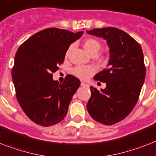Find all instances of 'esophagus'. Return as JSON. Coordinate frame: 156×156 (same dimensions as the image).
Listing matches in <instances>:
<instances>
[{"instance_id":"1","label":"esophagus","mask_w":156,"mask_h":156,"mask_svg":"<svg viewBox=\"0 0 156 156\" xmlns=\"http://www.w3.org/2000/svg\"><path fill=\"white\" fill-rule=\"evenodd\" d=\"M81 86L82 87H89V85L87 84V83H85V82H81Z\"/></svg>"}]
</instances>
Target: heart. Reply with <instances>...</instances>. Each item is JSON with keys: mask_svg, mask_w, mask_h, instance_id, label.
<instances>
[{"mask_svg": "<svg viewBox=\"0 0 156 156\" xmlns=\"http://www.w3.org/2000/svg\"><path fill=\"white\" fill-rule=\"evenodd\" d=\"M83 46L85 49L87 50L90 54L93 55V54H97L98 52L99 51L100 49L102 48V43L98 41V39L93 38V37H89L87 38L83 42ZM72 49V45H69V48L67 49L66 55L68 56L69 52ZM101 60H105L106 56L102 55L100 58ZM72 73L74 76L78 78L81 80H87L90 76L93 75L95 73V69L93 66H78L74 67V69H72Z\"/></svg>", "mask_w": 156, "mask_h": 156, "instance_id": "b5f03b06", "label": "heart"}]
</instances>
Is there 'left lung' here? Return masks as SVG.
Segmentation results:
<instances>
[{
    "label": "left lung",
    "mask_w": 156,
    "mask_h": 156,
    "mask_svg": "<svg viewBox=\"0 0 156 156\" xmlns=\"http://www.w3.org/2000/svg\"><path fill=\"white\" fill-rule=\"evenodd\" d=\"M87 33L106 39L110 47L108 66L94 77L107 87L101 91L90 87L87 111L97 122L113 125L131 113L139 99L146 76L143 50L132 37L118 28L94 29Z\"/></svg>",
    "instance_id": "8db88e82"
}]
</instances>
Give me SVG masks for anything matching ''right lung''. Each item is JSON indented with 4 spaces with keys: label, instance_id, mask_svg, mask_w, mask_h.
<instances>
[{
    "label": "right lung",
    "instance_id": "right-lung-1",
    "mask_svg": "<svg viewBox=\"0 0 156 156\" xmlns=\"http://www.w3.org/2000/svg\"><path fill=\"white\" fill-rule=\"evenodd\" d=\"M48 28L36 33L20 45L15 55L12 78L16 99L35 123L50 126L65 118L80 81L68 74L62 83L53 80L71 43L82 35Z\"/></svg>",
    "mask_w": 156,
    "mask_h": 156
}]
</instances>
